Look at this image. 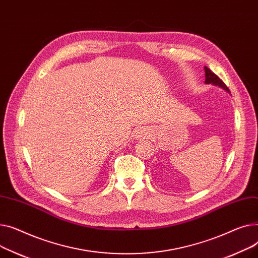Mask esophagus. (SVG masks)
Instances as JSON below:
<instances>
[{"mask_svg":"<svg viewBox=\"0 0 258 258\" xmlns=\"http://www.w3.org/2000/svg\"><path fill=\"white\" fill-rule=\"evenodd\" d=\"M148 136V132L147 130H142L138 133V139H146Z\"/></svg>","mask_w":258,"mask_h":258,"instance_id":"1","label":"esophagus"}]
</instances>
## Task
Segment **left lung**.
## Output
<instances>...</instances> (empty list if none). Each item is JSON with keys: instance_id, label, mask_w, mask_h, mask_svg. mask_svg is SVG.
<instances>
[{"instance_id": "1", "label": "left lung", "mask_w": 258, "mask_h": 258, "mask_svg": "<svg viewBox=\"0 0 258 258\" xmlns=\"http://www.w3.org/2000/svg\"><path fill=\"white\" fill-rule=\"evenodd\" d=\"M204 70H205V83H206V84L213 83V84H215V85H219L220 87L224 88L225 90H227V92L230 93L229 88L226 86V84L218 77V76H217L215 73L211 72L207 67H205Z\"/></svg>"}]
</instances>
